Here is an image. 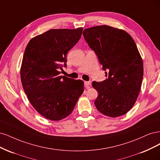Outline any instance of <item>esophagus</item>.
Returning a JSON list of instances; mask_svg holds the SVG:
<instances>
[{"label": "esophagus", "mask_w": 160, "mask_h": 160, "mask_svg": "<svg viewBox=\"0 0 160 160\" xmlns=\"http://www.w3.org/2000/svg\"><path fill=\"white\" fill-rule=\"evenodd\" d=\"M84 86H85L86 88H88L90 86H91V82L85 81L84 82Z\"/></svg>", "instance_id": "obj_1"}]
</instances>
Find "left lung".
Segmentation results:
<instances>
[{
	"mask_svg": "<svg viewBox=\"0 0 160 160\" xmlns=\"http://www.w3.org/2000/svg\"><path fill=\"white\" fill-rule=\"evenodd\" d=\"M84 37L94 50L107 78L92 82L98 92L95 106L102 114L116 118L130 111L138 98L143 75L142 56L131 36L107 25L86 28Z\"/></svg>",
	"mask_w": 160,
	"mask_h": 160,
	"instance_id": "1",
	"label": "left lung"
}]
</instances>
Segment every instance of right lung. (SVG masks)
I'll use <instances>...</instances> for the list:
<instances>
[{
	"label": "right lung",
	"instance_id": "1",
	"mask_svg": "<svg viewBox=\"0 0 160 160\" xmlns=\"http://www.w3.org/2000/svg\"><path fill=\"white\" fill-rule=\"evenodd\" d=\"M83 28L51 29L26 47L20 67L23 89L40 115L52 121L70 115L84 92V82L60 76L66 54L80 39Z\"/></svg>",
	"mask_w": 160,
	"mask_h": 160
}]
</instances>
